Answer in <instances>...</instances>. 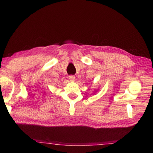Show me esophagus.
I'll return each instance as SVG.
<instances>
[{
  "label": "esophagus",
  "instance_id": "34e87169",
  "mask_svg": "<svg viewBox=\"0 0 153 153\" xmlns=\"http://www.w3.org/2000/svg\"><path fill=\"white\" fill-rule=\"evenodd\" d=\"M69 79H70V81H71V82H74V81L76 80V77L73 76V75H70L69 76Z\"/></svg>",
  "mask_w": 153,
  "mask_h": 153
}]
</instances>
